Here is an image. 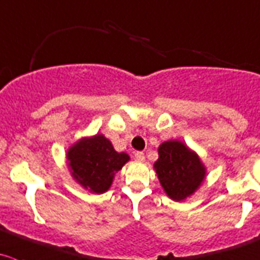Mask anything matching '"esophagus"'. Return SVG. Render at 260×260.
Segmentation results:
<instances>
[{"mask_svg": "<svg viewBox=\"0 0 260 260\" xmlns=\"http://www.w3.org/2000/svg\"><path fill=\"white\" fill-rule=\"evenodd\" d=\"M135 157H136V160L143 161V160H145V153L141 152V151H138V152L135 153Z\"/></svg>", "mask_w": 260, "mask_h": 260, "instance_id": "obj_1", "label": "esophagus"}]
</instances>
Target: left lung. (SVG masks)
Listing matches in <instances>:
<instances>
[{"label":"left lung","instance_id":"1","mask_svg":"<svg viewBox=\"0 0 260 260\" xmlns=\"http://www.w3.org/2000/svg\"><path fill=\"white\" fill-rule=\"evenodd\" d=\"M155 170L164 190L174 201H183L197 190L206 170L197 153L179 141H168L158 147Z\"/></svg>","mask_w":260,"mask_h":260}]
</instances>
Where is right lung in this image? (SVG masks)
I'll use <instances>...</instances> for the list:
<instances>
[{
    "mask_svg": "<svg viewBox=\"0 0 260 260\" xmlns=\"http://www.w3.org/2000/svg\"><path fill=\"white\" fill-rule=\"evenodd\" d=\"M72 176L92 193H104L110 188L117 171L129 160L124 152H117L103 135L82 138L67 152Z\"/></svg>",
    "mask_w": 260,
    "mask_h": 260,
    "instance_id": "right-lung-1",
    "label": "right lung"
}]
</instances>
